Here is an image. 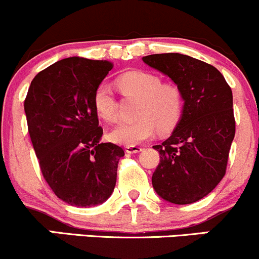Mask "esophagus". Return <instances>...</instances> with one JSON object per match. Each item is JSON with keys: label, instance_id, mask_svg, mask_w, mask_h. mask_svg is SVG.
I'll list each match as a JSON object with an SVG mask.
<instances>
[{"label": "esophagus", "instance_id": "1", "mask_svg": "<svg viewBox=\"0 0 259 259\" xmlns=\"http://www.w3.org/2000/svg\"><path fill=\"white\" fill-rule=\"evenodd\" d=\"M142 150V148L139 145H127L126 147V153L128 154H136L139 153Z\"/></svg>", "mask_w": 259, "mask_h": 259}]
</instances>
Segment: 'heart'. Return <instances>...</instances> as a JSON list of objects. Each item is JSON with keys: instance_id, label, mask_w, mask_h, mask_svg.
Here are the masks:
<instances>
[{"instance_id": "obj_1", "label": "heart", "mask_w": 259, "mask_h": 259, "mask_svg": "<svg viewBox=\"0 0 259 259\" xmlns=\"http://www.w3.org/2000/svg\"><path fill=\"white\" fill-rule=\"evenodd\" d=\"M116 85L124 98H137L135 121L123 122L110 133V139L123 145H136L152 138L156 128L166 133L181 120L184 93L174 82H161L160 75L135 69L116 78ZM93 106L104 121L117 120V99L111 87L99 83L93 93Z\"/></svg>"}]
</instances>
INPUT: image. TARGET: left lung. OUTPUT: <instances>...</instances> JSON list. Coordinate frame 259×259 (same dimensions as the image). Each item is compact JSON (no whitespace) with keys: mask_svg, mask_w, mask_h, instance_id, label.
Masks as SVG:
<instances>
[{"mask_svg":"<svg viewBox=\"0 0 259 259\" xmlns=\"http://www.w3.org/2000/svg\"><path fill=\"white\" fill-rule=\"evenodd\" d=\"M184 93V112L172 135L153 147L160 162L152 177L155 192L170 203L191 204L225 176L235 137L232 92L214 66L181 54L144 56Z\"/></svg>","mask_w":259,"mask_h":259,"instance_id":"obj_1","label":"left lung"}]
</instances>
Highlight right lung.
I'll return each mask as SVG.
<instances>
[{
  "mask_svg": "<svg viewBox=\"0 0 259 259\" xmlns=\"http://www.w3.org/2000/svg\"><path fill=\"white\" fill-rule=\"evenodd\" d=\"M114 63L68 57L39 72L24 100L28 132L52 192L75 207L111 196L123 148L100 143L103 127L93 93Z\"/></svg>",
  "mask_w": 259,
  "mask_h": 259,
  "instance_id": "right-lung-1",
  "label": "right lung"
}]
</instances>
